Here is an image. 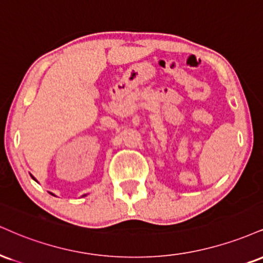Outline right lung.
Here are the masks:
<instances>
[{"instance_id":"add662e5","label":"right lung","mask_w":263,"mask_h":263,"mask_svg":"<svg viewBox=\"0 0 263 263\" xmlns=\"http://www.w3.org/2000/svg\"><path fill=\"white\" fill-rule=\"evenodd\" d=\"M31 178H33V179H34V180H35V181H36V179H35V178H34V176H31ZM36 182H37V181H36ZM50 195L55 196V195H53V194H52V192H50ZM84 196H87V195H83V196H82V197H84Z\"/></svg>"}]
</instances>
